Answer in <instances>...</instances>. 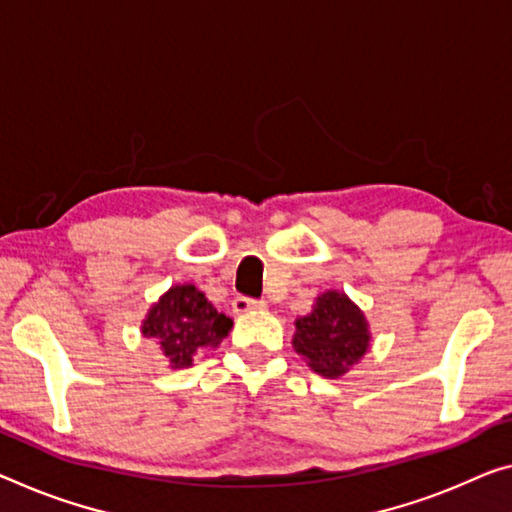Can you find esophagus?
I'll list each match as a JSON object with an SVG mask.
<instances>
[{
	"mask_svg": "<svg viewBox=\"0 0 512 512\" xmlns=\"http://www.w3.org/2000/svg\"><path fill=\"white\" fill-rule=\"evenodd\" d=\"M256 309H265L263 300H251V297H235L233 300V311L235 313H247V311H256Z\"/></svg>",
	"mask_w": 512,
	"mask_h": 512,
	"instance_id": "obj_1",
	"label": "esophagus"
}]
</instances>
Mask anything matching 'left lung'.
<instances>
[{"label":"left lung","instance_id":"1","mask_svg":"<svg viewBox=\"0 0 512 512\" xmlns=\"http://www.w3.org/2000/svg\"><path fill=\"white\" fill-rule=\"evenodd\" d=\"M368 345L371 332L364 311L338 290L318 295L309 316L295 320V352L329 380H336L359 364Z\"/></svg>","mask_w":512,"mask_h":512}]
</instances>
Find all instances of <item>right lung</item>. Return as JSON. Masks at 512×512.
<instances>
[{
  "instance_id": "1",
  "label": "right lung",
  "mask_w": 512,
  "mask_h": 512,
  "mask_svg": "<svg viewBox=\"0 0 512 512\" xmlns=\"http://www.w3.org/2000/svg\"><path fill=\"white\" fill-rule=\"evenodd\" d=\"M233 320L219 313L192 283L171 286L148 309L141 334L155 338L169 366L190 368L196 355L215 350L229 336Z\"/></svg>"
}]
</instances>
